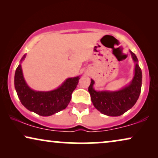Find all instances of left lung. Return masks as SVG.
<instances>
[{
  "label": "left lung",
  "instance_id": "obj_1",
  "mask_svg": "<svg viewBox=\"0 0 158 158\" xmlns=\"http://www.w3.org/2000/svg\"><path fill=\"white\" fill-rule=\"evenodd\" d=\"M130 52L134 61L137 63L135 77L129 86L115 92L96 91L93 88L94 81L91 79L88 91L92 103L96 109L105 115L111 116L122 115L130 109L139 98L142 87V70L137 63L138 60L135 53L131 51Z\"/></svg>",
  "mask_w": 158,
  "mask_h": 158
}]
</instances>
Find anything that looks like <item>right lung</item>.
I'll return each instance as SVG.
<instances>
[{"mask_svg": "<svg viewBox=\"0 0 158 158\" xmlns=\"http://www.w3.org/2000/svg\"><path fill=\"white\" fill-rule=\"evenodd\" d=\"M23 55L21 62L24 59ZM80 77L67 79L57 89L52 91H34L30 89L23 79L21 64L17 67L14 85L21 102L29 111L40 116H51L65 109L72 98V94L78 83Z\"/></svg>", "mask_w": 158, "mask_h": 158, "instance_id": "1", "label": "right lung"}]
</instances>
